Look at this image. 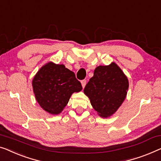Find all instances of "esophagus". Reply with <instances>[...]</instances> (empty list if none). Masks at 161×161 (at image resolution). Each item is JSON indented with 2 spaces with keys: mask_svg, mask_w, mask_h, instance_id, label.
I'll return each instance as SVG.
<instances>
[{
  "mask_svg": "<svg viewBox=\"0 0 161 161\" xmlns=\"http://www.w3.org/2000/svg\"><path fill=\"white\" fill-rule=\"evenodd\" d=\"M86 80H83L81 81V85H82V87L84 88L86 86Z\"/></svg>",
  "mask_w": 161,
  "mask_h": 161,
  "instance_id": "obj_1",
  "label": "esophagus"
}]
</instances>
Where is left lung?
Instances as JSON below:
<instances>
[{
    "mask_svg": "<svg viewBox=\"0 0 161 161\" xmlns=\"http://www.w3.org/2000/svg\"><path fill=\"white\" fill-rule=\"evenodd\" d=\"M129 86L127 76L117 64L112 62L95 68L83 92L98 115L106 118L115 113L124 102Z\"/></svg>",
    "mask_w": 161,
    "mask_h": 161,
    "instance_id": "8db88e82",
    "label": "left lung"
}]
</instances>
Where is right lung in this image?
<instances>
[{
    "mask_svg": "<svg viewBox=\"0 0 161 161\" xmlns=\"http://www.w3.org/2000/svg\"><path fill=\"white\" fill-rule=\"evenodd\" d=\"M36 101L46 112L59 115L68 103L73 93L82 90L75 75L64 64L48 62L43 65L32 81Z\"/></svg>",
    "mask_w": 161,
    "mask_h": 161,
    "instance_id": "obj_1",
    "label": "right lung"
}]
</instances>
